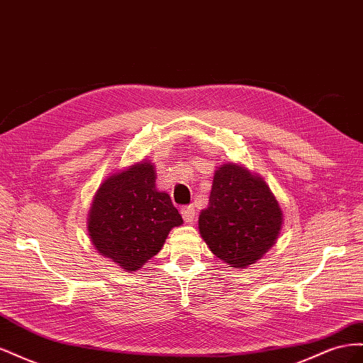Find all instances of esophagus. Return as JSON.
Segmentation results:
<instances>
[{
	"label": "esophagus",
	"instance_id": "1",
	"mask_svg": "<svg viewBox=\"0 0 363 363\" xmlns=\"http://www.w3.org/2000/svg\"><path fill=\"white\" fill-rule=\"evenodd\" d=\"M182 216H183V219H184L186 223H192L194 219H195V216H196V212H195L194 206H184V207H182Z\"/></svg>",
	"mask_w": 363,
	"mask_h": 363
}]
</instances>
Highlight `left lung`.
I'll return each instance as SVG.
<instances>
[{"label": "left lung", "instance_id": "left-lung-1", "mask_svg": "<svg viewBox=\"0 0 363 363\" xmlns=\"http://www.w3.org/2000/svg\"><path fill=\"white\" fill-rule=\"evenodd\" d=\"M281 221L280 206L260 177L235 163L215 171L199 225L216 257L233 268L252 265L276 242Z\"/></svg>", "mask_w": 363, "mask_h": 363}]
</instances>
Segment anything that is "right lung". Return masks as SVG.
Listing matches in <instances>:
<instances>
[{
	"mask_svg": "<svg viewBox=\"0 0 363 363\" xmlns=\"http://www.w3.org/2000/svg\"><path fill=\"white\" fill-rule=\"evenodd\" d=\"M182 223L169 195L156 189L152 164L140 162L100 186L87 230L98 252L125 271H136L157 255L171 228Z\"/></svg>",
	"mask_w": 363,
	"mask_h": 363,
	"instance_id": "right-lung-1",
	"label": "right lung"
}]
</instances>
